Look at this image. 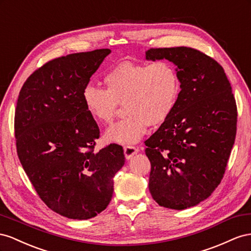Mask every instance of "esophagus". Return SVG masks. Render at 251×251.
I'll return each instance as SVG.
<instances>
[{
	"label": "esophagus",
	"instance_id": "esophagus-1",
	"mask_svg": "<svg viewBox=\"0 0 251 251\" xmlns=\"http://www.w3.org/2000/svg\"><path fill=\"white\" fill-rule=\"evenodd\" d=\"M138 151H139V149L132 145H128V146L124 147V153H125L126 159H131L134 154L138 153Z\"/></svg>",
	"mask_w": 251,
	"mask_h": 251
}]
</instances>
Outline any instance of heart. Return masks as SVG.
<instances>
[{
    "mask_svg": "<svg viewBox=\"0 0 251 251\" xmlns=\"http://www.w3.org/2000/svg\"><path fill=\"white\" fill-rule=\"evenodd\" d=\"M105 89L86 86L82 92L85 109L102 125H110L125 104L129 114L107 130L108 142L129 145L139 142L148 126H160L174 112L180 96V80L167 61L150 64L122 62L103 77Z\"/></svg>",
    "mask_w": 251,
    "mask_h": 251,
    "instance_id": "1",
    "label": "heart"
}]
</instances>
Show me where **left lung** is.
I'll use <instances>...</instances> for the list:
<instances>
[{"mask_svg":"<svg viewBox=\"0 0 251 251\" xmlns=\"http://www.w3.org/2000/svg\"><path fill=\"white\" fill-rule=\"evenodd\" d=\"M146 59L173 62L181 83L174 112L145 141V153L153 200L182 210L206 200L223 178L237 133V104L223 67L198 49L150 48Z\"/></svg>","mask_w":251,"mask_h":251,"instance_id":"left-lung-1","label":"left lung"}]
</instances>
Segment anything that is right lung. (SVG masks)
<instances>
[{"mask_svg":"<svg viewBox=\"0 0 251 251\" xmlns=\"http://www.w3.org/2000/svg\"><path fill=\"white\" fill-rule=\"evenodd\" d=\"M110 49L71 53L44 64L20 91L14 135L21 164L50 209L74 220L91 219L111 201L113 176L125 163L123 147L96 151L97 122L82 92Z\"/></svg>","mask_w":251,"mask_h":251,"instance_id":"add662e5","label":"right lung"}]
</instances>
